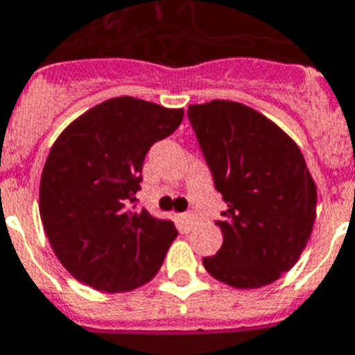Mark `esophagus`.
Instances as JSON below:
<instances>
[{
  "instance_id": "1",
  "label": "esophagus",
  "mask_w": 355,
  "mask_h": 355,
  "mask_svg": "<svg viewBox=\"0 0 355 355\" xmlns=\"http://www.w3.org/2000/svg\"><path fill=\"white\" fill-rule=\"evenodd\" d=\"M180 223H182V229H184V232H189V230L193 229L196 223H198V218H196L195 214L187 212V214L180 216Z\"/></svg>"
}]
</instances>
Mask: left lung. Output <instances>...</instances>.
Returning a JSON list of instances; mask_svg holds the SVG:
<instances>
[{"mask_svg": "<svg viewBox=\"0 0 355 355\" xmlns=\"http://www.w3.org/2000/svg\"><path fill=\"white\" fill-rule=\"evenodd\" d=\"M187 118L227 203L216 221L223 245L203 266L234 288L271 284L297 263L316 220L304 155L275 123L236 101L189 105Z\"/></svg>", "mask_w": 355, "mask_h": 355, "instance_id": "8db88e82", "label": "left lung"}]
</instances>
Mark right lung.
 I'll list each match as a JSON object with an SVG mask.
<instances>
[{"mask_svg":"<svg viewBox=\"0 0 355 355\" xmlns=\"http://www.w3.org/2000/svg\"><path fill=\"white\" fill-rule=\"evenodd\" d=\"M182 118V109L112 98L71 123L53 144L39 209L49 245L76 280L100 291H130L164 263L177 229L139 211L135 193L146 153Z\"/></svg>","mask_w":355,"mask_h":355,"instance_id":"obj_1","label":"right lung"}]
</instances>
